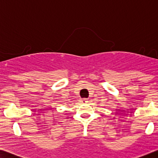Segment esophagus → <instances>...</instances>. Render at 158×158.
Masks as SVG:
<instances>
[{
	"mask_svg": "<svg viewBox=\"0 0 158 158\" xmlns=\"http://www.w3.org/2000/svg\"><path fill=\"white\" fill-rule=\"evenodd\" d=\"M81 102H84V103H85V102H89V101H88V99H87V98H84V99L81 101Z\"/></svg>",
	"mask_w": 158,
	"mask_h": 158,
	"instance_id": "obj_1",
	"label": "esophagus"
}]
</instances>
